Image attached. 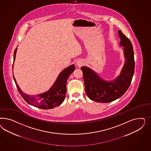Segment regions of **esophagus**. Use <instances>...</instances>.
<instances>
[{
    "mask_svg": "<svg viewBox=\"0 0 151 151\" xmlns=\"http://www.w3.org/2000/svg\"><path fill=\"white\" fill-rule=\"evenodd\" d=\"M84 65V62L82 60H78L76 63V65L78 67H81Z\"/></svg>",
    "mask_w": 151,
    "mask_h": 151,
    "instance_id": "obj_1",
    "label": "esophagus"
}]
</instances>
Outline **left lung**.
I'll return each mask as SVG.
<instances>
[{"instance_id": "8db88e82", "label": "left lung", "mask_w": 151, "mask_h": 151, "mask_svg": "<svg viewBox=\"0 0 151 151\" xmlns=\"http://www.w3.org/2000/svg\"><path fill=\"white\" fill-rule=\"evenodd\" d=\"M120 45L124 47L125 63L119 77L114 81L107 82L102 80L94 71L86 67L81 68L83 73L85 90L88 97L97 102L108 103L122 96L128 90L134 71L133 46L127 37L119 31Z\"/></svg>"}]
</instances>
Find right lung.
<instances>
[{"instance_id":"add662e5","label":"right lung","mask_w":151,"mask_h":151,"mask_svg":"<svg viewBox=\"0 0 151 151\" xmlns=\"http://www.w3.org/2000/svg\"><path fill=\"white\" fill-rule=\"evenodd\" d=\"M17 48L14 52V61ZM75 70V65H72L64 69L60 73L50 89L46 92L35 96L25 94L20 90L13 76L14 81L19 93L28 104L41 109H51L60 105L64 101L66 93V83L69 76Z\"/></svg>"}]
</instances>
